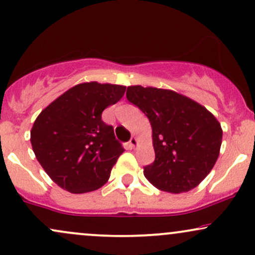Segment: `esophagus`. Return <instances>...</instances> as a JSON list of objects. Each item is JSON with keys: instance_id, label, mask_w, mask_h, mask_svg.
<instances>
[{"instance_id": "1", "label": "esophagus", "mask_w": 255, "mask_h": 255, "mask_svg": "<svg viewBox=\"0 0 255 255\" xmlns=\"http://www.w3.org/2000/svg\"><path fill=\"white\" fill-rule=\"evenodd\" d=\"M136 143H137L136 136H131V139L129 140V142H128V146H129L130 148H135Z\"/></svg>"}]
</instances>
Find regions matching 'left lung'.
I'll list each match as a JSON object with an SVG mask.
<instances>
[{
  "label": "left lung",
  "mask_w": 255,
  "mask_h": 255,
  "mask_svg": "<svg viewBox=\"0 0 255 255\" xmlns=\"http://www.w3.org/2000/svg\"><path fill=\"white\" fill-rule=\"evenodd\" d=\"M127 100L149 120L155 160L143 167L153 186L172 194L196 188L213 170L222 128L205 107L167 89L127 88Z\"/></svg>",
  "instance_id": "1"
}]
</instances>
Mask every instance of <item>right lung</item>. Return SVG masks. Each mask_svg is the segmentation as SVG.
Instances as JSON below:
<instances>
[{
  "mask_svg": "<svg viewBox=\"0 0 255 255\" xmlns=\"http://www.w3.org/2000/svg\"><path fill=\"white\" fill-rule=\"evenodd\" d=\"M126 87L87 82L75 85L48 104L30 130L33 152L57 185L85 194L108 182L124 153L114 128L102 113L121 100Z\"/></svg>",
  "mask_w": 255,
  "mask_h": 255,
  "instance_id": "right-lung-1",
  "label": "right lung"
}]
</instances>
